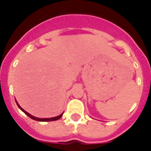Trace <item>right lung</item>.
<instances>
[{
  "instance_id": "right-lung-1",
  "label": "right lung",
  "mask_w": 151,
  "mask_h": 151,
  "mask_svg": "<svg viewBox=\"0 0 151 151\" xmlns=\"http://www.w3.org/2000/svg\"><path fill=\"white\" fill-rule=\"evenodd\" d=\"M16 103H17V106H19V108L21 110H22V112H23L24 113H26V115L28 116L29 117H30L31 119H34V120H36V121H39V122H48V121H55V120H57V119H60L61 117H62L63 114V113H62V114H60V116H55V117H52V118H46V119H39L38 118V117H35L33 116H32L31 114H29V113H27V112L26 111V110H24L23 109H22V107H21L19 105V104L17 103V101H16Z\"/></svg>"
}]
</instances>
